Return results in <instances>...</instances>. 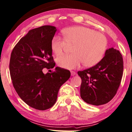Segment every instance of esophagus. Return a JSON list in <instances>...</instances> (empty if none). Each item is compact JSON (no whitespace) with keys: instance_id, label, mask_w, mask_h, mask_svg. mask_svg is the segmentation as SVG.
I'll return each mask as SVG.
<instances>
[{"instance_id":"1","label":"esophagus","mask_w":132,"mask_h":132,"mask_svg":"<svg viewBox=\"0 0 132 132\" xmlns=\"http://www.w3.org/2000/svg\"><path fill=\"white\" fill-rule=\"evenodd\" d=\"M71 76H76V72L73 71H71Z\"/></svg>"}]
</instances>
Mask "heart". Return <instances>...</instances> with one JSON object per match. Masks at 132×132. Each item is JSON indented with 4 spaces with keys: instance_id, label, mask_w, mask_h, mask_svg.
Returning <instances> with one entry per match:
<instances>
[{
    "instance_id": "heart-1",
    "label": "heart",
    "mask_w": 132,
    "mask_h": 132,
    "mask_svg": "<svg viewBox=\"0 0 132 132\" xmlns=\"http://www.w3.org/2000/svg\"><path fill=\"white\" fill-rule=\"evenodd\" d=\"M64 38L55 36L51 49L56 55L62 54L67 45H74L71 55L56 59L60 67L67 69L79 68L82 63L87 67L94 66L102 58L107 47V39L102 33L82 26L71 27L63 30Z\"/></svg>"
}]
</instances>
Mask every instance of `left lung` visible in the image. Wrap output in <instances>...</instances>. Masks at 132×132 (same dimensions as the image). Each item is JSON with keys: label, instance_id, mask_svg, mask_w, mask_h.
<instances>
[{"label": "left lung", "instance_id": "1", "mask_svg": "<svg viewBox=\"0 0 132 132\" xmlns=\"http://www.w3.org/2000/svg\"><path fill=\"white\" fill-rule=\"evenodd\" d=\"M122 56L118 50L107 49L105 56L96 65L78 72L81 78L80 96L93 105L110 102L116 95L123 74Z\"/></svg>", "mask_w": 132, "mask_h": 132}]
</instances>
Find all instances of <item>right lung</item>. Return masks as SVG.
Segmentation results:
<instances>
[{
    "label": "right lung",
    "mask_w": 132,
    "mask_h": 132,
    "mask_svg": "<svg viewBox=\"0 0 132 132\" xmlns=\"http://www.w3.org/2000/svg\"><path fill=\"white\" fill-rule=\"evenodd\" d=\"M55 27L43 26L30 30L13 48L10 72L16 93L28 105L39 110L55 103L61 86L69 79V70L56 67L44 74L43 69L55 66L52 56L51 41Z\"/></svg>",
    "instance_id": "right-lung-1"
}]
</instances>
